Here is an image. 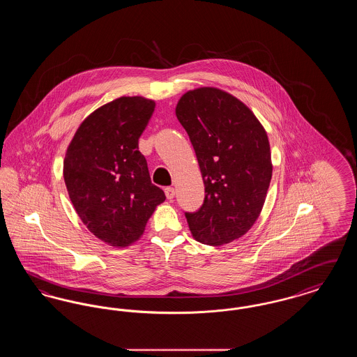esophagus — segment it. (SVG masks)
Segmentation results:
<instances>
[{
  "instance_id": "obj_1",
  "label": "esophagus",
  "mask_w": 357,
  "mask_h": 357,
  "mask_svg": "<svg viewBox=\"0 0 357 357\" xmlns=\"http://www.w3.org/2000/svg\"><path fill=\"white\" fill-rule=\"evenodd\" d=\"M165 194H166V198H167L169 201H172L174 197H175V190H174L172 187H166V188H165Z\"/></svg>"
}]
</instances>
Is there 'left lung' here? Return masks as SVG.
I'll list each match as a JSON object with an SVG mask.
<instances>
[{
  "instance_id": "8db88e82",
  "label": "left lung",
  "mask_w": 357,
  "mask_h": 357,
  "mask_svg": "<svg viewBox=\"0 0 357 357\" xmlns=\"http://www.w3.org/2000/svg\"><path fill=\"white\" fill-rule=\"evenodd\" d=\"M175 115L186 130L204 183V201L186 213L191 236L222 246L245 236L258 220L272 179L269 137L253 111L215 86L182 95Z\"/></svg>"
}]
</instances>
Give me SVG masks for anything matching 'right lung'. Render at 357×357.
<instances>
[{"label": "right lung", "mask_w": 357, "mask_h": 357, "mask_svg": "<svg viewBox=\"0 0 357 357\" xmlns=\"http://www.w3.org/2000/svg\"><path fill=\"white\" fill-rule=\"evenodd\" d=\"M155 102L121 96L85 118L69 143L63 165L69 199L86 229L114 248L139 241L166 195L153 186L139 137Z\"/></svg>", "instance_id": "right-lung-1"}]
</instances>
